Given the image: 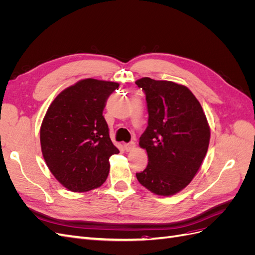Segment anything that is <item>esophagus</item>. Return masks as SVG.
<instances>
[{"label": "esophagus", "mask_w": 255, "mask_h": 255, "mask_svg": "<svg viewBox=\"0 0 255 255\" xmlns=\"http://www.w3.org/2000/svg\"><path fill=\"white\" fill-rule=\"evenodd\" d=\"M135 145L136 144H135L134 141H130L128 143H125V149H126V151L129 152V151H132V150L135 149Z\"/></svg>", "instance_id": "esophagus-1"}]
</instances>
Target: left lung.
Returning a JSON list of instances; mask_svg holds the SVG:
<instances>
[{
    "label": "left lung",
    "mask_w": 255,
    "mask_h": 255,
    "mask_svg": "<svg viewBox=\"0 0 255 255\" xmlns=\"http://www.w3.org/2000/svg\"><path fill=\"white\" fill-rule=\"evenodd\" d=\"M135 83L144 91L149 113L139 138L149 163L136 177L153 194L175 195L194 179L206 155L211 137L206 116L184 85L150 78Z\"/></svg>",
    "instance_id": "8db88e82"
}]
</instances>
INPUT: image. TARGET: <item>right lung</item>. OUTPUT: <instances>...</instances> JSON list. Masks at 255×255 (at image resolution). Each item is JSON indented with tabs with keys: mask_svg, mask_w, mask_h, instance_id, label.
I'll return each mask as SVG.
<instances>
[{
	"mask_svg": "<svg viewBox=\"0 0 255 255\" xmlns=\"http://www.w3.org/2000/svg\"><path fill=\"white\" fill-rule=\"evenodd\" d=\"M118 83L86 79L66 88L49 106L40 128L42 155L55 179L74 192L101 186L110 157L119 153L103 117Z\"/></svg>",
	"mask_w": 255,
	"mask_h": 255,
	"instance_id": "1",
	"label": "right lung"
}]
</instances>
